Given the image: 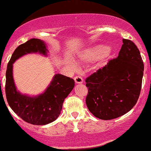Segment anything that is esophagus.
Wrapping results in <instances>:
<instances>
[{
	"instance_id": "esophagus-1",
	"label": "esophagus",
	"mask_w": 151,
	"mask_h": 151,
	"mask_svg": "<svg viewBox=\"0 0 151 151\" xmlns=\"http://www.w3.org/2000/svg\"><path fill=\"white\" fill-rule=\"evenodd\" d=\"M74 80L76 83H83V78L80 76H76L74 77Z\"/></svg>"
}]
</instances>
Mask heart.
I'll list each match as a JSON object with an SVG mask.
<instances>
[{
    "instance_id": "1",
    "label": "heart",
    "mask_w": 151,
    "mask_h": 151,
    "mask_svg": "<svg viewBox=\"0 0 151 151\" xmlns=\"http://www.w3.org/2000/svg\"><path fill=\"white\" fill-rule=\"evenodd\" d=\"M109 47L104 45H98L96 47H92V48L85 50L81 55V59L84 62H92V61L96 60V59L104 56L109 51ZM70 65L73 68H75L76 66L73 62H71Z\"/></svg>"
}]
</instances>
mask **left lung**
I'll list each match as a JSON object with an SVG mask.
<instances>
[{
	"mask_svg": "<svg viewBox=\"0 0 151 151\" xmlns=\"http://www.w3.org/2000/svg\"><path fill=\"white\" fill-rule=\"evenodd\" d=\"M117 58L109 61L85 80L86 104L95 117L104 120L121 117L137 104L142 82L144 64L137 45L123 39Z\"/></svg>",
	"mask_w": 151,
	"mask_h": 151,
	"instance_id": "8db88e82",
	"label": "left lung"
}]
</instances>
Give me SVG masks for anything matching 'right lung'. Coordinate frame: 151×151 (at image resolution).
<instances>
[{"label":"right lung","mask_w":151,"mask_h":151,"mask_svg":"<svg viewBox=\"0 0 151 151\" xmlns=\"http://www.w3.org/2000/svg\"><path fill=\"white\" fill-rule=\"evenodd\" d=\"M47 51L45 44L42 40L34 38L28 40L15 49L6 73L5 91L9 105L24 121L37 126L48 124L58 118L64 101L75 86L73 78L56 74L45 92L39 96L29 97L17 92L13 80V63L27 53L38 52L47 55Z\"/></svg>","instance_id":"right-lung-1"}]
</instances>
